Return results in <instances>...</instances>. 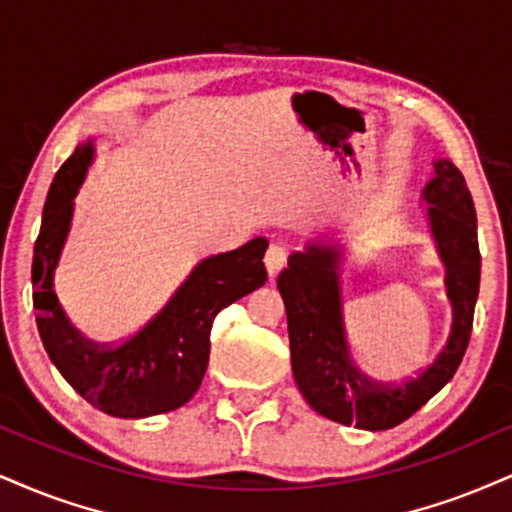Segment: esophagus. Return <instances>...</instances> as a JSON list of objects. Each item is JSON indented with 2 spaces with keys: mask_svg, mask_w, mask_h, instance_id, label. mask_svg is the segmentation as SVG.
Listing matches in <instances>:
<instances>
[{
  "mask_svg": "<svg viewBox=\"0 0 512 512\" xmlns=\"http://www.w3.org/2000/svg\"><path fill=\"white\" fill-rule=\"evenodd\" d=\"M286 257H288V248L283 243H272L269 245L267 255H264V264H267V272L269 276H276L283 269V264H286Z\"/></svg>",
  "mask_w": 512,
  "mask_h": 512,
  "instance_id": "1",
  "label": "esophagus"
}]
</instances>
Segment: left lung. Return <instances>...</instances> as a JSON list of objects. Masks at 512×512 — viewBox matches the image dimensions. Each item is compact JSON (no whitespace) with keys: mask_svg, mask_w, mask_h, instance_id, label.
I'll use <instances>...</instances> for the list:
<instances>
[{"mask_svg":"<svg viewBox=\"0 0 512 512\" xmlns=\"http://www.w3.org/2000/svg\"><path fill=\"white\" fill-rule=\"evenodd\" d=\"M422 197L429 202V224L446 264L453 324L436 360L415 377L384 384L357 369L343 324L338 245L310 243L303 252H293L279 274L295 384L307 403L329 420L369 432L396 427L436 396L463 360L482 269L474 202L463 174L448 159H436L434 178Z\"/></svg>","mask_w":512,"mask_h":512,"instance_id":"left-lung-1","label":"left lung"}]
</instances>
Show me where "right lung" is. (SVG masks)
<instances>
[{
	"label": "right lung",
	"mask_w": 512,
	"mask_h": 512,
	"mask_svg": "<svg viewBox=\"0 0 512 512\" xmlns=\"http://www.w3.org/2000/svg\"><path fill=\"white\" fill-rule=\"evenodd\" d=\"M92 143L78 145L54 176L42 209L33 255V305L49 360L92 408L123 420L181 408L200 389L209 362L214 317L238 298L264 286L267 238L202 260L169 303L133 336L92 343L73 329L57 293L54 269L71 229L73 197L92 162Z\"/></svg>",
	"instance_id": "add662e5"
}]
</instances>
